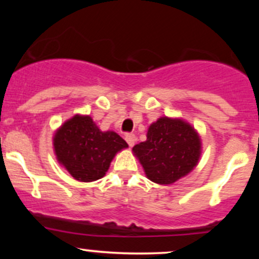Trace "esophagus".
Instances as JSON below:
<instances>
[{
  "label": "esophagus",
  "instance_id": "1",
  "mask_svg": "<svg viewBox=\"0 0 259 259\" xmlns=\"http://www.w3.org/2000/svg\"><path fill=\"white\" fill-rule=\"evenodd\" d=\"M125 140H126L127 145H129L130 147H133L134 144H135V140L136 139H135V135H134V134H126Z\"/></svg>",
  "mask_w": 259,
  "mask_h": 259
}]
</instances>
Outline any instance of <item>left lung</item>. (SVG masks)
Here are the masks:
<instances>
[{
    "label": "left lung",
    "mask_w": 259,
    "mask_h": 259,
    "mask_svg": "<svg viewBox=\"0 0 259 259\" xmlns=\"http://www.w3.org/2000/svg\"><path fill=\"white\" fill-rule=\"evenodd\" d=\"M133 151L148 179L168 185L196 167L201 141L190 124L162 117L148 127L146 141L135 145Z\"/></svg>",
    "instance_id": "1"
}]
</instances>
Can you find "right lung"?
<instances>
[{"label":"right lung","mask_w":259,"mask_h":259,"mask_svg":"<svg viewBox=\"0 0 259 259\" xmlns=\"http://www.w3.org/2000/svg\"><path fill=\"white\" fill-rule=\"evenodd\" d=\"M53 146L58 162L74 179L89 183L101 179L127 144L114 132H101L89 115H75L57 130Z\"/></svg>","instance_id":"1"}]
</instances>
